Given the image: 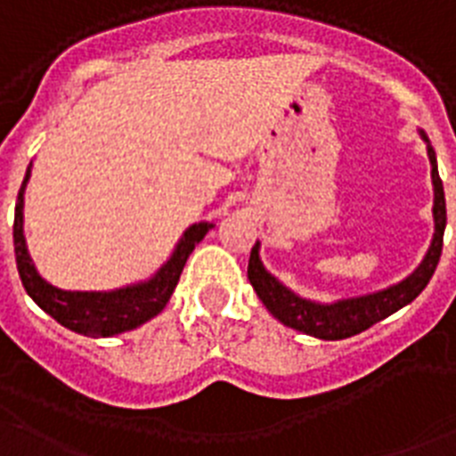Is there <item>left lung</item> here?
I'll list each match as a JSON object with an SVG mask.
<instances>
[{"mask_svg": "<svg viewBox=\"0 0 456 456\" xmlns=\"http://www.w3.org/2000/svg\"><path fill=\"white\" fill-rule=\"evenodd\" d=\"M419 139L427 145V155L431 164V185H434V236H431L429 250L424 252L422 262L417 264V269L411 275H405L403 281L394 282L389 287H382L376 292L359 294V297H346L336 301H315L305 299L301 294L292 292L289 287L282 285L271 271H266L259 248L262 243H255L248 262V281L252 289L257 292L259 301L266 305V311L282 322L285 327L297 329L305 336H315L322 340H340L350 338L354 334H362L364 329L373 327L376 322L389 317L392 313L401 311L403 305L415 301L422 289L429 285L438 259L443 252V234H445V192H443L441 175H438V162L436 152L429 143V136L417 129Z\"/></svg>", "mask_w": 456, "mask_h": 456, "instance_id": "1", "label": "left lung"}]
</instances>
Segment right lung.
Listing matches in <instances>:
<instances>
[{
    "instance_id": "add662e5",
    "label": "right lung",
    "mask_w": 456,
    "mask_h": 456,
    "mask_svg": "<svg viewBox=\"0 0 456 456\" xmlns=\"http://www.w3.org/2000/svg\"><path fill=\"white\" fill-rule=\"evenodd\" d=\"M32 175V162L25 171V181L18 192L15 201V220H13V248L15 264L20 273L25 292L32 297V301L41 311L48 313L53 320L71 329L76 334L90 336V338H110V336L125 334L132 329L141 327L148 320L164 311L169 304L178 278L183 273L190 252L194 250L199 240L216 227L213 222H194L183 232V236L175 243L169 259L145 281L129 282V285L116 287V289H62L45 281L37 271L32 255L27 250L25 239V190Z\"/></svg>"
}]
</instances>
